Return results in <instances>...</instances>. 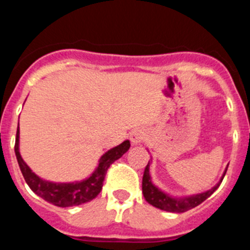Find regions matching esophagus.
<instances>
[{"label": "esophagus", "mask_w": 250, "mask_h": 250, "mask_svg": "<svg viewBox=\"0 0 250 250\" xmlns=\"http://www.w3.org/2000/svg\"><path fill=\"white\" fill-rule=\"evenodd\" d=\"M145 139H146V132L143 129L134 130V131L131 132V135H130V140H131V143L134 145L140 144V143H143Z\"/></svg>", "instance_id": "34e87169"}]
</instances>
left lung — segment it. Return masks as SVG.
Returning a JSON list of instances; mask_svg holds the SVG:
<instances>
[{
    "instance_id": "obj_1",
    "label": "left lung",
    "mask_w": 250,
    "mask_h": 250,
    "mask_svg": "<svg viewBox=\"0 0 250 250\" xmlns=\"http://www.w3.org/2000/svg\"><path fill=\"white\" fill-rule=\"evenodd\" d=\"M149 167L150 161L147 163L146 167H145L144 176H143V194H144V198L149 204H151L152 207L161 209V210L170 211V213H184V211L189 210V209H193V208L198 207L199 204H202L205 199H208L214 191L219 188L220 183H222L223 178H224L225 173H227V169H225L224 174H223V178L220 179V182L215 185L214 188H211L210 190L205 191L202 194H196V195L188 196V198H180V199H176L170 196L169 194L161 191L160 189L155 187V185L151 183V178H150L149 174Z\"/></svg>"
}]
</instances>
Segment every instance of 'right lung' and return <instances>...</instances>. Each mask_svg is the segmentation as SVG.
I'll return each instance as SVG.
<instances>
[{"instance_id": "right-lung-1", "label": "right lung", "mask_w": 250, "mask_h": 250, "mask_svg": "<svg viewBox=\"0 0 250 250\" xmlns=\"http://www.w3.org/2000/svg\"><path fill=\"white\" fill-rule=\"evenodd\" d=\"M19 138L20 131L19 127H17L15 152H16V158L19 161L21 173L27 185L31 188V190L41 196L43 200L56 205V207L62 208L80 205L95 199L103 189L104 180H105L106 173H107L110 165L115 160L120 159L130 147V141L126 140L105 152L99 161L98 167L95 169L92 175L86 180L75 183H51L46 182L43 179L39 178L35 173H32V170L27 167L25 161L22 160L19 150Z\"/></svg>"}]
</instances>
